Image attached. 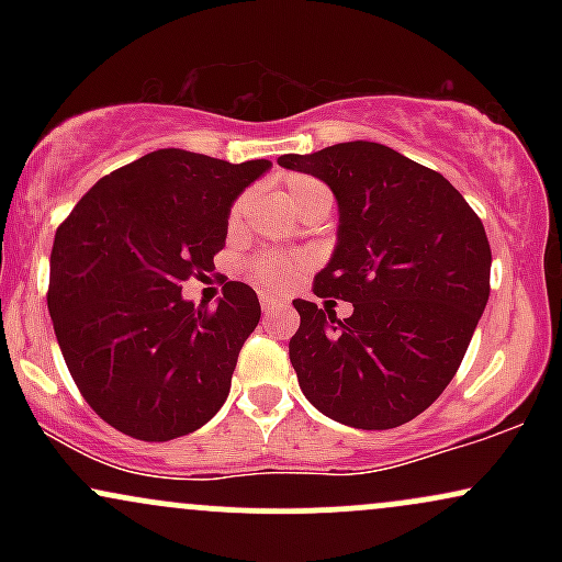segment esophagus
Masks as SVG:
<instances>
[{"label": "esophagus", "instance_id": "obj_1", "mask_svg": "<svg viewBox=\"0 0 562 562\" xmlns=\"http://www.w3.org/2000/svg\"><path fill=\"white\" fill-rule=\"evenodd\" d=\"M277 308H280V303H277L274 299H261V312L267 314V317H269V314H274Z\"/></svg>", "mask_w": 562, "mask_h": 562}]
</instances>
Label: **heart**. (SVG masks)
<instances>
[{
    "instance_id": "heart-1",
    "label": "heart",
    "mask_w": 562,
    "mask_h": 562,
    "mask_svg": "<svg viewBox=\"0 0 562 562\" xmlns=\"http://www.w3.org/2000/svg\"><path fill=\"white\" fill-rule=\"evenodd\" d=\"M285 187H288L290 203H293L299 211L306 209V205L314 203V200L330 198V192H327L325 184L312 177H303V173H293V177H288ZM245 209H248V192H243V195L232 200L229 214H227V224L232 229L243 222ZM303 267H306V261H303L301 256L285 254V250H263V254L254 256V259L248 261V274L261 290L282 293V290L293 285V280L301 274Z\"/></svg>"
}]
</instances>
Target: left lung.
<instances>
[{"label":"left lung","mask_w":562,"mask_h":562,"mask_svg":"<svg viewBox=\"0 0 562 562\" xmlns=\"http://www.w3.org/2000/svg\"><path fill=\"white\" fill-rule=\"evenodd\" d=\"M338 200V245L314 295L353 303L338 319L295 299L290 362L322 415L362 430L415 420L460 370L488 301L492 248L468 200L428 166L378 142L280 156Z\"/></svg>","instance_id":"8db88e82"}]
</instances>
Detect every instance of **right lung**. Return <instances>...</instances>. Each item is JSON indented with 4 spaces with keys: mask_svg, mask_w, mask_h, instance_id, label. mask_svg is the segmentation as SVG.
<instances>
[{
    "mask_svg": "<svg viewBox=\"0 0 562 562\" xmlns=\"http://www.w3.org/2000/svg\"><path fill=\"white\" fill-rule=\"evenodd\" d=\"M269 166L166 147L102 177L57 227V344L81 396L121 434L171 441L222 409L259 299L232 280L216 308L195 306L182 282L214 272L232 200Z\"/></svg>",
    "mask_w": 562,
    "mask_h": 562,
    "instance_id": "right-lung-1",
    "label": "right lung"
}]
</instances>
